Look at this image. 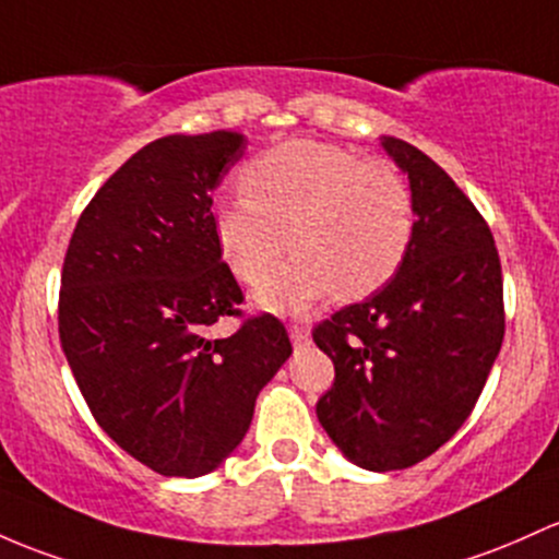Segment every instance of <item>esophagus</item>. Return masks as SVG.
I'll use <instances>...</instances> for the list:
<instances>
[{"label": "esophagus", "instance_id": "obj_1", "mask_svg": "<svg viewBox=\"0 0 559 559\" xmlns=\"http://www.w3.org/2000/svg\"><path fill=\"white\" fill-rule=\"evenodd\" d=\"M289 336H292V345H294V347H302V345H308L310 329H308V326H299V323H292V326H289Z\"/></svg>", "mask_w": 559, "mask_h": 559}]
</instances>
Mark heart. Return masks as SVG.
I'll use <instances>...</instances> for the list:
<instances>
[{"instance_id":"b5f03b06","label":"heart","mask_w":559,"mask_h":559,"mask_svg":"<svg viewBox=\"0 0 559 559\" xmlns=\"http://www.w3.org/2000/svg\"><path fill=\"white\" fill-rule=\"evenodd\" d=\"M241 190L243 199L212 210L214 241L233 273L260 284L285 247H295L257 292L265 310L302 312L334 292L369 297L401 270L414 241L406 177L340 145L284 140L241 169Z\"/></svg>"}]
</instances>
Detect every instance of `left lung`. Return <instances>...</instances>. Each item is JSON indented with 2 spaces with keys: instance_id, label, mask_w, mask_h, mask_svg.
<instances>
[{
  "instance_id": "1",
  "label": "left lung",
  "mask_w": 559,
  "mask_h": 559,
  "mask_svg": "<svg viewBox=\"0 0 559 559\" xmlns=\"http://www.w3.org/2000/svg\"><path fill=\"white\" fill-rule=\"evenodd\" d=\"M414 195V241L369 299L312 331L334 360L321 427L353 464L414 467L475 408L504 340V281L486 219L427 153L379 138Z\"/></svg>"
}]
</instances>
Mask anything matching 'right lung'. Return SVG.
Returning <instances> with one entry per match:
<instances>
[{"instance_id": "add662e5", "label": "right lung", "mask_w": 559, "mask_h": 559, "mask_svg": "<svg viewBox=\"0 0 559 559\" xmlns=\"http://www.w3.org/2000/svg\"><path fill=\"white\" fill-rule=\"evenodd\" d=\"M241 132L140 148L79 217L60 281V345L116 445L158 475L201 477L243 440L260 390L289 360L273 316L212 336L243 294L212 230V193Z\"/></svg>"}]
</instances>
